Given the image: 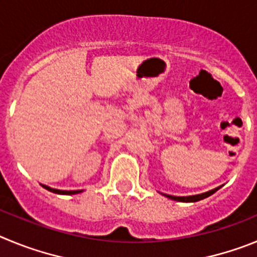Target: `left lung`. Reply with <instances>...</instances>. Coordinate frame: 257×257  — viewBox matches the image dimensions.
<instances>
[{
    "mask_svg": "<svg viewBox=\"0 0 257 257\" xmlns=\"http://www.w3.org/2000/svg\"><path fill=\"white\" fill-rule=\"evenodd\" d=\"M222 185H220V187L215 188V189L212 190H208V192L206 193H201V194H196V196H187V197H176V196H170V194H165V193H161L162 196L167 197V198L172 199V201H179V202H197V201H201V199H205L207 198V197H210L211 194H213L215 192H217V190L221 188Z\"/></svg>",
    "mask_w": 257,
    "mask_h": 257,
    "instance_id": "left-lung-1",
    "label": "left lung"
}]
</instances>
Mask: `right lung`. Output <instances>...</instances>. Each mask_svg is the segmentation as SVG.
Masks as SVG:
<instances>
[{
    "label": "right lung",
    "instance_id": "right-lung-1",
    "mask_svg": "<svg viewBox=\"0 0 257 257\" xmlns=\"http://www.w3.org/2000/svg\"><path fill=\"white\" fill-rule=\"evenodd\" d=\"M45 189H47L49 192L56 193V194H78V193L83 192V190H59V189H54V188H50L47 185H44V184H41Z\"/></svg>",
    "mask_w": 257,
    "mask_h": 257
}]
</instances>
